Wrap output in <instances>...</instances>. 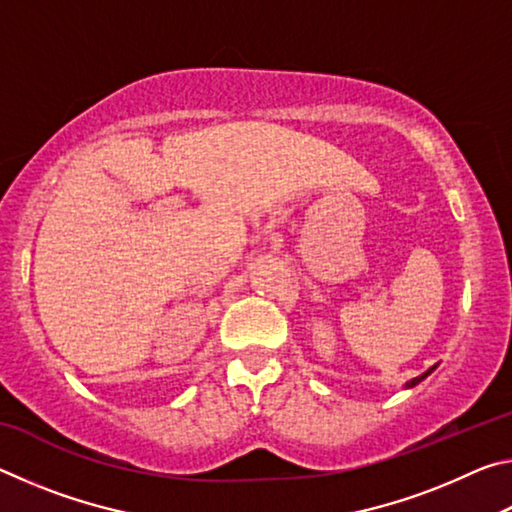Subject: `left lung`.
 <instances>
[{
	"label": "left lung",
	"mask_w": 512,
	"mask_h": 512,
	"mask_svg": "<svg viewBox=\"0 0 512 512\" xmlns=\"http://www.w3.org/2000/svg\"><path fill=\"white\" fill-rule=\"evenodd\" d=\"M431 372H433V368H431V370H427V372H424V375H420V377H415V379H411V381H409V384H406V386H415V384H418V381H422L424 377H427V375H431Z\"/></svg>",
	"instance_id": "left-lung-1"
}]
</instances>
